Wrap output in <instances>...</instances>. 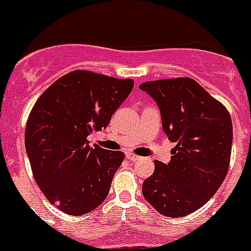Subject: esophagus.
<instances>
[{
	"label": "esophagus",
	"mask_w": 251,
	"mask_h": 251,
	"mask_svg": "<svg viewBox=\"0 0 251 251\" xmlns=\"http://www.w3.org/2000/svg\"><path fill=\"white\" fill-rule=\"evenodd\" d=\"M126 158H127L128 161H130V162H134V161H137V159H138V156L133 154V153H127V154H126Z\"/></svg>",
	"instance_id": "obj_1"
}]
</instances>
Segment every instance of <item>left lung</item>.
<instances>
[{"mask_svg":"<svg viewBox=\"0 0 251 251\" xmlns=\"http://www.w3.org/2000/svg\"><path fill=\"white\" fill-rule=\"evenodd\" d=\"M157 103L162 128L176 147L170 163L154 161L142 194L159 214L182 217L202 207L219 190L230 165L231 117L191 77L139 85Z\"/></svg>","mask_w":251,"mask_h":251,"instance_id":"left-lung-1","label":"left lung"}]
</instances>
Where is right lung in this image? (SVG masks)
<instances>
[{"label": "right lung", "instance_id": "right-lung-1", "mask_svg": "<svg viewBox=\"0 0 251 251\" xmlns=\"http://www.w3.org/2000/svg\"><path fill=\"white\" fill-rule=\"evenodd\" d=\"M133 85L132 79L75 70L51 84L31 109L25 146L32 175L65 214H88L109 194L124 153L90 147L86 137L106 128Z\"/></svg>", "mask_w": 251, "mask_h": 251}]
</instances>
